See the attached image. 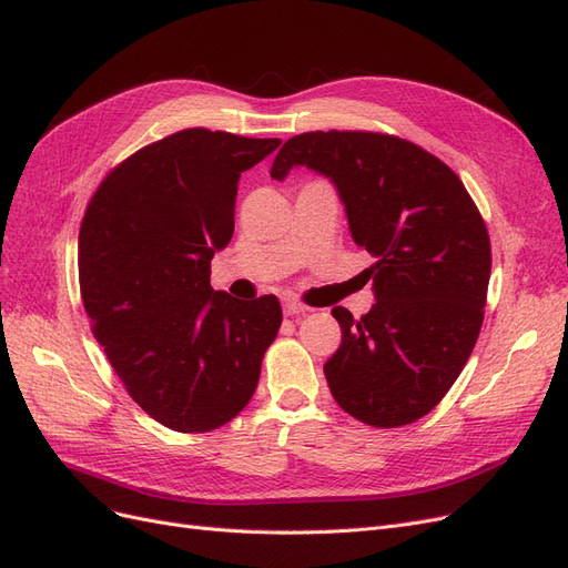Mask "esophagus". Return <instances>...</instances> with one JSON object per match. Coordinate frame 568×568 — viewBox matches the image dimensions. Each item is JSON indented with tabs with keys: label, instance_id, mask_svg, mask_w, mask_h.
Returning a JSON list of instances; mask_svg holds the SVG:
<instances>
[{
	"label": "esophagus",
	"instance_id": "obj_1",
	"mask_svg": "<svg viewBox=\"0 0 568 568\" xmlns=\"http://www.w3.org/2000/svg\"><path fill=\"white\" fill-rule=\"evenodd\" d=\"M307 313V307L294 298H284V315L286 317H294V315H303Z\"/></svg>",
	"mask_w": 568,
	"mask_h": 568
}]
</instances>
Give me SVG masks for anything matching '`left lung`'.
<instances>
[{
	"label": "left lung",
	"mask_w": 568,
	"mask_h": 568,
	"mask_svg": "<svg viewBox=\"0 0 568 568\" xmlns=\"http://www.w3.org/2000/svg\"><path fill=\"white\" fill-rule=\"evenodd\" d=\"M294 165L329 178L351 234L376 263V303L353 320L334 307L341 346L324 376L351 417L395 428L428 415L476 346L490 280V236L462 180L434 153L384 132L291 136L270 175Z\"/></svg>",
	"instance_id": "obj_1"
}]
</instances>
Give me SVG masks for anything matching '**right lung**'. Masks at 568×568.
I'll list each match as a JSON object with an SVG mask.
<instances>
[{
	"label": "right lung",
	"instance_id": "right-lung-1",
	"mask_svg": "<svg viewBox=\"0 0 568 568\" xmlns=\"http://www.w3.org/2000/svg\"><path fill=\"white\" fill-rule=\"evenodd\" d=\"M280 144L180 130L118 163L84 211L78 274L94 338L130 398L173 432L232 422L282 326L277 296L248 303L211 286L236 182Z\"/></svg>",
	"mask_w": 568,
	"mask_h": 568
}]
</instances>
